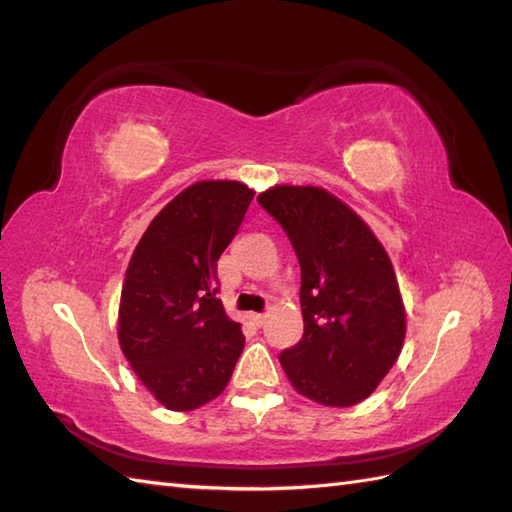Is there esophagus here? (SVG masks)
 I'll return each mask as SVG.
<instances>
[{
    "mask_svg": "<svg viewBox=\"0 0 512 512\" xmlns=\"http://www.w3.org/2000/svg\"><path fill=\"white\" fill-rule=\"evenodd\" d=\"M266 314H253V321H255V325H264L266 323Z\"/></svg>",
    "mask_w": 512,
    "mask_h": 512,
    "instance_id": "34e87169",
    "label": "esophagus"
}]
</instances>
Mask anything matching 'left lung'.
<instances>
[{"instance_id":"left-lung-1","label":"left lung","mask_w":512,"mask_h":512,"mask_svg":"<svg viewBox=\"0 0 512 512\" xmlns=\"http://www.w3.org/2000/svg\"><path fill=\"white\" fill-rule=\"evenodd\" d=\"M301 266L303 336L279 354L299 394L352 407L387 376L405 341V308L385 248L350 206L319 187L259 195Z\"/></svg>"}]
</instances>
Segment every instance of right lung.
Segmentation results:
<instances>
[{"label": "right lung", "instance_id": "1", "mask_svg": "<svg viewBox=\"0 0 512 512\" xmlns=\"http://www.w3.org/2000/svg\"><path fill=\"white\" fill-rule=\"evenodd\" d=\"M253 195L233 180L191 184L154 217L129 262L118 341L136 376L171 411L220 396L244 350L239 323L215 297L217 259Z\"/></svg>", "mask_w": 512, "mask_h": 512}]
</instances>
